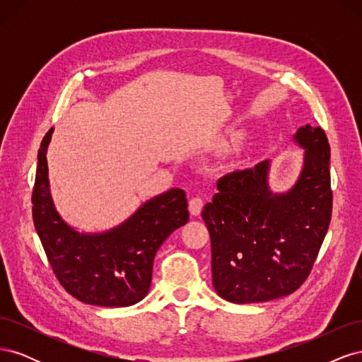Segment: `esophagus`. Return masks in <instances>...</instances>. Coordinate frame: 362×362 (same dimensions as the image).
I'll list each match as a JSON object with an SVG mask.
<instances>
[{"label":"esophagus","instance_id":"1","mask_svg":"<svg viewBox=\"0 0 362 362\" xmlns=\"http://www.w3.org/2000/svg\"><path fill=\"white\" fill-rule=\"evenodd\" d=\"M204 206V201L199 196H193V198L189 201V210L192 216H198Z\"/></svg>","mask_w":362,"mask_h":362}]
</instances>
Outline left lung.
Returning a JSON list of instances; mask_svg holds the SVG:
<instances>
[{
    "label": "left lung",
    "mask_w": 362,
    "mask_h": 362,
    "mask_svg": "<svg viewBox=\"0 0 362 362\" xmlns=\"http://www.w3.org/2000/svg\"><path fill=\"white\" fill-rule=\"evenodd\" d=\"M294 140L305 148V163L290 192H270L269 161H261L218 178V192L204 206L213 286L229 302L291 294L319 255L332 214L331 148L320 127L299 128Z\"/></svg>",
    "instance_id": "1"
}]
</instances>
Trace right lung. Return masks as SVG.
Returning <instances> with one entry per match:
<instances>
[{
  "label": "right lung",
  "instance_id": "obj_1",
  "mask_svg": "<svg viewBox=\"0 0 362 362\" xmlns=\"http://www.w3.org/2000/svg\"><path fill=\"white\" fill-rule=\"evenodd\" d=\"M52 128L37 152L33 187V222L60 286L75 299L96 306H129L148 294L158 247L189 222L181 189L151 199L127 222L104 234H80L54 208L49 194L47 148Z\"/></svg>",
  "mask_w": 362,
  "mask_h": 362
}]
</instances>
